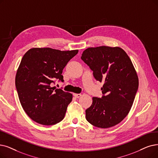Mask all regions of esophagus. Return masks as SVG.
I'll return each mask as SVG.
<instances>
[{
    "mask_svg": "<svg viewBox=\"0 0 158 158\" xmlns=\"http://www.w3.org/2000/svg\"><path fill=\"white\" fill-rule=\"evenodd\" d=\"M73 95H74L76 98H79V97H80L81 96V94H77V93H74Z\"/></svg>",
    "mask_w": 158,
    "mask_h": 158,
    "instance_id": "obj_1",
    "label": "esophagus"
}]
</instances>
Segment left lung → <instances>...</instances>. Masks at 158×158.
Returning <instances> with one entry per match:
<instances>
[{
	"label": "left lung",
	"mask_w": 158,
	"mask_h": 158,
	"mask_svg": "<svg viewBox=\"0 0 158 158\" xmlns=\"http://www.w3.org/2000/svg\"><path fill=\"white\" fill-rule=\"evenodd\" d=\"M81 59L94 78L104 82L102 97H93L91 106L85 110L87 121L97 128L114 127L128 114L138 89L131 61L122 48L106 46L87 48Z\"/></svg>",
	"instance_id": "8db88e82"
}]
</instances>
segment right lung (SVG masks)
<instances>
[{
	"mask_svg": "<svg viewBox=\"0 0 158 158\" xmlns=\"http://www.w3.org/2000/svg\"><path fill=\"white\" fill-rule=\"evenodd\" d=\"M78 50L33 48L25 53L15 77V87L24 111L35 122L54 125L64 119L72 94L50 84L64 82L63 69Z\"/></svg>",
	"mask_w": 158,
	"mask_h": 158,
	"instance_id": "right-lung-1",
	"label": "right lung"
}]
</instances>
